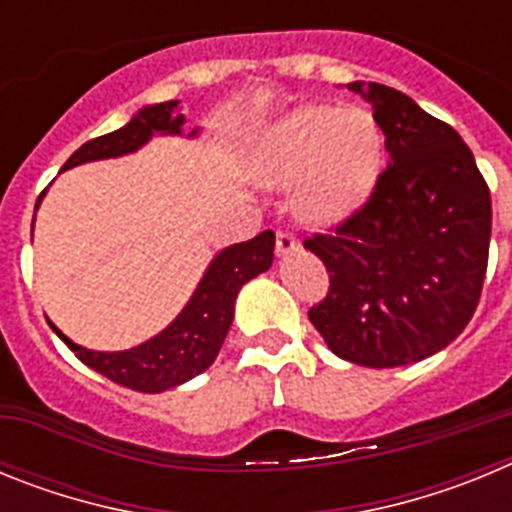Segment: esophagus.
I'll return each instance as SVG.
<instances>
[{
    "mask_svg": "<svg viewBox=\"0 0 512 512\" xmlns=\"http://www.w3.org/2000/svg\"><path fill=\"white\" fill-rule=\"evenodd\" d=\"M297 241H295V235H289V233H277V256H289V253H295L297 251Z\"/></svg>",
    "mask_w": 512,
    "mask_h": 512,
    "instance_id": "34e87169",
    "label": "esophagus"
}]
</instances>
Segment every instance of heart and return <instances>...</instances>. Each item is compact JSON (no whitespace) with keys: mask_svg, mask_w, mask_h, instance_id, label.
I'll return each instance as SVG.
<instances>
[{"mask_svg":"<svg viewBox=\"0 0 512 512\" xmlns=\"http://www.w3.org/2000/svg\"><path fill=\"white\" fill-rule=\"evenodd\" d=\"M384 138L364 107L307 104L264 130L253 169L269 189H289L292 210L307 225L354 215L382 174Z\"/></svg>","mask_w":512,"mask_h":512,"instance_id":"b5f03b06","label":"heart"}]
</instances>
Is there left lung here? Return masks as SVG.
I'll use <instances>...</instances> for the list:
<instances>
[{"mask_svg": "<svg viewBox=\"0 0 512 512\" xmlns=\"http://www.w3.org/2000/svg\"><path fill=\"white\" fill-rule=\"evenodd\" d=\"M384 133L387 169L336 233L305 248L330 271L310 323L338 359L369 369L423 361L477 310L490 253L492 202L469 146L408 94L351 81Z\"/></svg>", "mask_w": 512, "mask_h": 512, "instance_id": "obj_1", "label": "left lung"}]
</instances>
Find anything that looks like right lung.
I'll return each instance as SVG.
<instances>
[{
  "label": "right lung",
  "instance_id": "add662e5",
  "mask_svg": "<svg viewBox=\"0 0 512 512\" xmlns=\"http://www.w3.org/2000/svg\"><path fill=\"white\" fill-rule=\"evenodd\" d=\"M184 122H187L184 115H179V99L146 104L122 128L84 143L63 164L61 171L92 164V161H104V158L130 156L146 143H151L156 135L158 138H166V135L200 138L202 128L184 133ZM43 197L45 192L40 194V200ZM40 200L35 210L40 207ZM271 261H274V233L271 230H264L253 241L233 243V246L217 251L182 312L164 330H158L156 336L133 348H125V351H94V348L79 346L66 333H61L51 320H45L53 333L74 351L81 364H87L89 369L122 384V387L158 395V392L174 390L179 384L210 369L225 336H228L230 325H233L238 292L253 277L269 271Z\"/></svg>",
  "mask_w": 512,
  "mask_h": 512
}]
</instances>
